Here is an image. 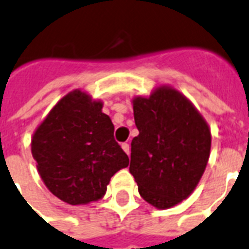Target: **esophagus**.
I'll return each instance as SVG.
<instances>
[{
    "instance_id": "obj_1",
    "label": "esophagus",
    "mask_w": 249,
    "mask_h": 249,
    "mask_svg": "<svg viewBox=\"0 0 249 249\" xmlns=\"http://www.w3.org/2000/svg\"><path fill=\"white\" fill-rule=\"evenodd\" d=\"M121 147H123V150H124L125 153L129 155V153H130V146H129V143H126V142H125V143H123V145H121Z\"/></svg>"
}]
</instances>
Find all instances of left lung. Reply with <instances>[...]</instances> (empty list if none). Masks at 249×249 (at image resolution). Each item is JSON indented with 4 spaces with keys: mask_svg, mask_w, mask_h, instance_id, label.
Returning <instances> with one entry per match:
<instances>
[{
    "mask_svg": "<svg viewBox=\"0 0 249 249\" xmlns=\"http://www.w3.org/2000/svg\"><path fill=\"white\" fill-rule=\"evenodd\" d=\"M137 137L129 171L142 198L157 209L185 200L200 181L210 155L206 121L179 91L159 87L133 100Z\"/></svg>",
    "mask_w": 249,
    "mask_h": 249,
    "instance_id": "8db88e82",
    "label": "left lung"
}]
</instances>
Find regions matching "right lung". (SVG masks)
<instances>
[{
    "instance_id": "right-lung-1",
    "label": "right lung",
    "mask_w": 249,
    "mask_h": 249,
    "mask_svg": "<svg viewBox=\"0 0 249 249\" xmlns=\"http://www.w3.org/2000/svg\"><path fill=\"white\" fill-rule=\"evenodd\" d=\"M102 107V102H92L86 92H69L32 137V157L41 179L70 205L100 200L112 176L129 164Z\"/></svg>"
}]
</instances>
